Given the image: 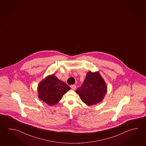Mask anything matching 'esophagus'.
Segmentation results:
<instances>
[{
	"label": "esophagus",
	"instance_id": "1",
	"mask_svg": "<svg viewBox=\"0 0 146 146\" xmlns=\"http://www.w3.org/2000/svg\"><path fill=\"white\" fill-rule=\"evenodd\" d=\"M70 86V88H71L72 90H76V86L75 85H71Z\"/></svg>",
	"mask_w": 146,
	"mask_h": 146
}]
</instances>
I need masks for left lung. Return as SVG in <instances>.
<instances>
[{
  "label": "left lung",
  "instance_id": "left-lung-1",
  "mask_svg": "<svg viewBox=\"0 0 146 146\" xmlns=\"http://www.w3.org/2000/svg\"><path fill=\"white\" fill-rule=\"evenodd\" d=\"M107 91L106 84L98 72H88L84 82L76 92L84 103L93 106L101 102Z\"/></svg>",
  "mask_w": 146,
  "mask_h": 146
}]
</instances>
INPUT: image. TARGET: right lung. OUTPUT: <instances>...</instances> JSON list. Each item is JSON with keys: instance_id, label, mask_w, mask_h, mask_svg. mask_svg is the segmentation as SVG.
Listing matches in <instances>:
<instances>
[{"instance_id": "right-lung-1", "label": "right lung", "mask_w": 146, "mask_h": 146, "mask_svg": "<svg viewBox=\"0 0 146 146\" xmlns=\"http://www.w3.org/2000/svg\"><path fill=\"white\" fill-rule=\"evenodd\" d=\"M70 89L68 85L52 74L40 83L38 86V97L48 105L53 106Z\"/></svg>"}]
</instances>
